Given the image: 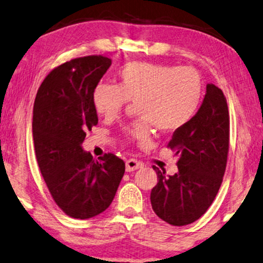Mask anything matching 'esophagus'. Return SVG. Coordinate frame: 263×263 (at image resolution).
<instances>
[{"label": "esophagus", "mask_w": 263, "mask_h": 263, "mask_svg": "<svg viewBox=\"0 0 263 263\" xmlns=\"http://www.w3.org/2000/svg\"><path fill=\"white\" fill-rule=\"evenodd\" d=\"M142 166L143 163L141 161H138L136 159H129L125 161V170H127V172H133V171L141 168Z\"/></svg>", "instance_id": "34e87169"}]
</instances>
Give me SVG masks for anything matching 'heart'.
<instances>
[{"label": "heart", "instance_id": "obj_1", "mask_svg": "<svg viewBox=\"0 0 263 263\" xmlns=\"http://www.w3.org/2000/svg\"><path fill=\"white\" fill-rule=\"evenodd\" d=\"M119 85L101 83L93 90L96 111L106 120L121 114L128 102H136L141 119L124 133L141 143L149 142L152 128L171 133L190 122L203 98V81L195 67L132 62L117 71Z\"/></svg>", "mask_w": 263, "mask_h": 263}]
</instances>
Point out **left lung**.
I'll return each mask as SVG.
<instances>
[{
    "mask_svg": "<svg viewBox=\"0 0 263 263\" xmlns=\"http://www.w3.org/2000/svg\"><path fill=\"white\" fill-rule=\"evenodd\" d=\"M229 110L223 91L206 85L199 110L173 133L167 147L178 155V172L153 166L158 184L151 192L155 214L171 226L182 227L203 216L218 193L229 152Z\"/></svg>",
    "mask_w": 263,
    "mask_h": 263,
    "instance_id": "1",
    "label": "left lung"
}]
</instances>
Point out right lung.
Segmentation results:
<instances>
[{
	"label": "right lung",
	"instance_id": "add662e5",
	"mask_svg": "<svg viewBox=\"0 0 263 263\" xmlns=\"http://www.w3.org/2000/svg\"><path fill=\"white\" fill-rule=\"evenodd\" d=\"M111 65L103 55L72 59L47 74L33 108V140L40 172L55 204L72 218L87 219L111 204L124 174L122 159L95 160L82 143L98 123L93 90Z\"/></svg>",
	"mask_w": 263,
	"mask_h": 263
}]
</instances>
